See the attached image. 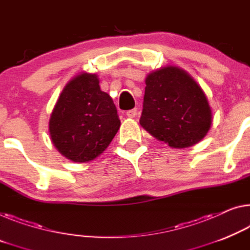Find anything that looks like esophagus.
<instances>
[{"instance_id": "obj_1", "label": "esophagus", "mask_w": 250, "mask_h": 250, "mask_svg": "<svg viewBox=\"0 0 250 250\" xmlns=\"http://www.w3.org/2000/svg\"><path fill=\"white\" fill-rule=\"evenodd\" d=\"M137 115V108H133V109H129L126 112V116L128 118H134Z\"/></svg>"}]
</instances>
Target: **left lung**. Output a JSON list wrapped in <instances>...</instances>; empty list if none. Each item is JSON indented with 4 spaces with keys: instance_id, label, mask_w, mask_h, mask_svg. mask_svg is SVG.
<instances>
[{
    "instance_id": "left-lung-1",
    "label": "left lung",
    "mask_w": 250,
    "mask_h": 250,
    "mask_svg": "<svg viewBox=\"0 0 250 250\" xmlns=\"http://www.w3.org/2000/svg\"><path fill=\"white\" fill-rule=\"evenodd\" d=\"M140 124L173 148L190 147L209 132L212 112L202 88L182 68L167 66L145 78Z\"/></svg>"
}]
</instances>
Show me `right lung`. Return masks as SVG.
<instances>
[{
	"label": "right lung",
	"mask_w": 250,
	"mask_h": 250,
	"mask_svg": "<svg viewBox=\"0 0 250 250\" xmlns=\"http://www.w3.org/2000/svg\"><path fill=\"white\" fill-rule=\"evenodd\" d=\"M120 126L116 107L101 90L98 76L82 72L61 91L50 115L49 134L61 155L86 163L108 147Z\"/></svg>",
	"instance_id": "1"
}]
</instances>
